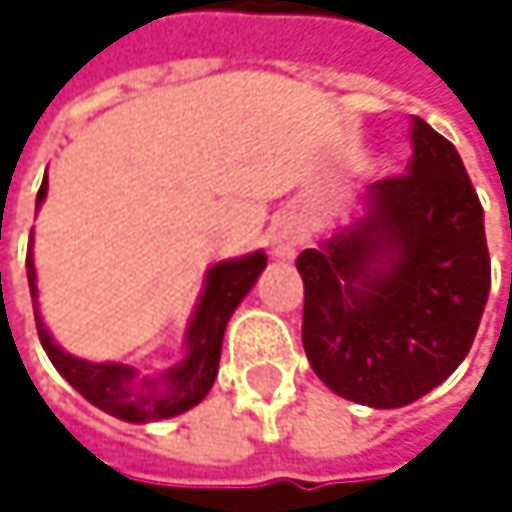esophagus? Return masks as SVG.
<instances>
[{
	"label": "esophagus",
	"mask_w": 512,
	"mask_h": 512,
	"mask_svg": "<svg viewBox=\"0 0 512 512\" xmlns=\"http://www.w3.org/2000/svg\"><path fill=\"white\" fill-rule=\"evenodd\" d=\"M299 243H302V231H299L296 225H281V228L272 234V255L293 257Z\"/></svg>",
	"instance_id": "esophagus-1"
}]
</instances>
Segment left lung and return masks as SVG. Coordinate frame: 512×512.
Returning <instances> with one entry per match:
<instances>
[{
	"mask_svg": "<svg viewBox=\"0 0 512 512\" xmlns=\"http://www.w3.org/2000/svg\"><path fill=\"white\" fill-rule=\"evenodd\" d=\"M403 177L376 180L296 269L302 344L344 400L400 409L468 356L489 296L483 207L457 148L412 118Z\"/></svg>",
	"mask_w": 512,
	"mask_h": 512,
	"instance_id": "8db88e82",
	"label": "left lung"
}]
</instances>
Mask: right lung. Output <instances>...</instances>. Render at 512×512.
<instances>
[{
    "label": "right lung",
    "mask_w": 512,
    "mask_h": 512,
    "mask_svg": "<svg viewBox=\"0 0 512 512\" xmlns=\"http://www.w3.org/2000/svg\"><path fill=\"white\" fill-rule=\"evenodd\" d=\"M47 198V177L41 183L35 207H41ZM32 237H29V255H26V275H29V290L35 302V323H38V338L47 350V356L55 364V370L97 409L127 421V424H151L165 421L174 415L189 412L198 406L207 391L216 382L219 373V356H222V338L231 314L237 305L246 299V293L255 287L257 275L266 269V255H252L219 260L207 269L204 287L198 296V305L189 317L186 338H183V358L171 364L168 370L145 376L133 364L121 361H88V358L70 356L61 350L50 335L41 305H38V272H35V257H32Z\"/></svg>",
    "instance_id": "right-lung-1"
}]
</instances>
